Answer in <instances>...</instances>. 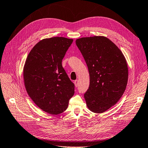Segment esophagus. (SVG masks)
I'll return each instance as SVG.
<instances>
[{"mask_svg":"<svg viewBox=\"0 0 148 148\" xmlns=\"http://www.w3.org/2000/svg\"><path fill=\"white\" fill-rule=\"evenodd\" d=\"M74 84H75V86L77 87L79 86V81L78 80H75V81H74Z\"/></svg>","mask_w":148,"mask_h":148,"instance_id":"34e87169","label":"esophagus"}]
</instances>
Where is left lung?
<instances>
[{
  "instance_id": "8db88e82",
  "label": "left lung",
  "mask_w": 148,
  "mask_h": 148,
  "mask_svg": "<svg viewBox=\"0 0 148 148\" xmlns=\"http://www.w3.org/2000/svg\"><path fill=\"white\" fill-rule=\"evenodd\" d=\"M75 43L88 67L90 85L84 94L88 108L101 113L115 105L126 89L128 69L121 50L107 37L77 39Z\"/></svg>"
}]
</instances>
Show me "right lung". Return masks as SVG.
<instances>
[{"instance_id":"right-lung-1","label":"right lung","mask_w":148,"mask_h":148,"mask_svg":"<svg viewBox=\"0 0 148 148\" xmlns=\"http://www.w3.org/2000/svg\"><path fill=\"white\" fill-rule=\"evenodd\" d=\"M73 39L53 37L40 41L29 53L23 67L25 87L42 110L51 115L65 111L74 84L62 66Z\"/></svg>"}]
</instances>
